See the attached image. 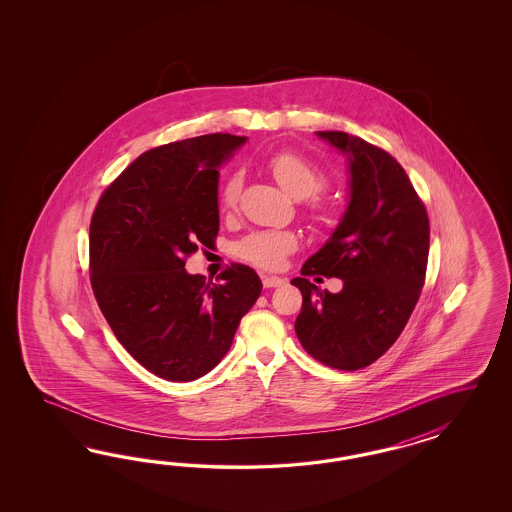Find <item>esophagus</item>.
Returning <instances> with one entry per match:
<instances>
[{
    "label": "esophagus",
    "instance_id": "esophagus-1",
    "mask_svg": "<svg viewBox=\"0 0 512 512\" xmlns=\"http://www.w3.org/2000/svg\"><path fill=\"white\" fill-rule=\"evenodd\" d=\"M285 283V279L279 278V276H263V285L264 287H279V285H283Z\"/></svg>",
    "mask_w": 512,
    "mask_h": 512
}]
</instances>
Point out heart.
<instances>
[{
    "mask_svg": "<svg viewBox=\"0 0 512 512\" xmlns=\"http://www.w3.org/2000/svg\"><path fill=\"white\" fill-rule=\"evenodd\" d=\"M266 169L274 176L279 186L295 199H306L325 186V178L321 171L308 159L293 152L270 155L266 159ZM240 189V174H229L219 191V206L223 212L233 210L236 206ZM296 244L298 240L291 231H251L234 244V253L248 263L272 270L283 263L287 253L295 251Z\"/></svg>",
    "mask_w": 512,
    "mask_h": 512,
    "instance_id": "obj_1",
    "label": "heart"
}]
</instances>
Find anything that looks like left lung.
<instances>
[{"label": "left lung", "instance_id": "left-lung-1", "mask_svg": "<svg viewBox=\"0 0 512 512\" xmlns=\"http://www.w3.org/2000/svg\"><path fill=\"white\" fill-rule=\"evenodd\" d=\"M347 159L349 199L340 223L302 266V276L343 281L340 293L310 279L295 330L302 347L330 368L370 366L398 340L424 285L430 221L402 165L381 148L343 131H317Z\"/></svg>", "mask_w": 512, "mask_h": 512}]
</instances>
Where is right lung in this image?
<instances>
[{
  "label": "right lung",
  "instance_id": "1",
  "mask_svg": "<svg viewBox=\"0 0 512 512\" xmlns=\"http://www.w3.org/2000/svg\"><path fill=\"white\" fill-rule=\"evenodd\" d=\"M246 137L202 135L137 157L103 193L90 225L97 304L127 353L161 379L187 383L214 370L263 291L233 264L219 283L189 274L187 255L219 231V167Z\"/></svg>",
  "mask_w": 512,
  "mask_h": 512
}]
</instances>
